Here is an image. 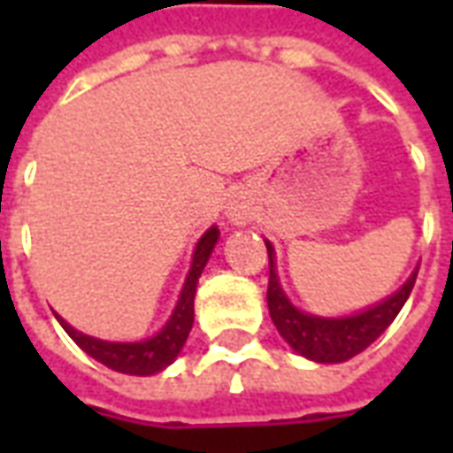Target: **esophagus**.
Here are the masks:
<instances>
[{"instance_id": "obj_1", "label": "esophagus", "mask_w": 453, "mask_h": 453, "mask_svg": "<svg viewBox=\"0 0 453 453\" xmlns=\"http://www.w3.org/2000/svg\"><path fill=\"white\" fill-rule=\"evenodd\" d=\"M227 220L230 223H235V226H242V223H247V218H250V211H247V206L242 203V201H233L230 206H227Z\"/></svg>"}]
</instances>
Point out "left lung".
Instances as JSON below:
<instances>
[{"label":"left lung","instance_id":"1","mask_svg":"<svg viewBox=\"0 0 453 453\" xmlns=\"http://www.w3.org/2000/svg\"><path fill=\"white\" fill-rule=\"evenodd\" d=\"M265 242L269 252V288H266L269 315L279 334L288 342V347L296 354L318 364H342L366 349L371 342L379 340L383 330L395 320L400 308L405 305L418 279V269H415L408 276V281L400 286L395 294L383 298L380 303L364 308L359 313L342 315V318H323V315L298 311L288 301L276 274L274 247L269 240Z\"/></svg>","mask_w":453,"mask_h":453}]
</instances>
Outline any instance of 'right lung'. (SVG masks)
I'll return each instance as SVG.
<instances>
[{
    "instance_id": "1",
    "label": "right lung",
    "mask_w": 453,
    "mask_h": 453,
    "mask_svg": "<svg viewBox=\"0 0 453 453\" xmlns=\"http://www.w3.org/2000/svg\"><path fill=\"white\" fill-rule=\"evenodd\" d=\"M218 237H220V230L216 226L208 227L206 233L201 235V240L196 242V250H194V257H191V269H188L187 279H184V286H181V294H179L174 311L169 315L165 327L157 334L148 337V340H99V337H92V334H84L80 330H74L73 325L63 320L60 315H55L58 323L63 325L65 333L77 342L80 349H84L92 359H96L104 366H109V369L119 371V373L152 376V373L165 371L172 361L177 359L179 351L184 347V342H187L188 333H191V325H194V296H196L198 276L203 272L208 257H211L213 247H216Z\"/></svg>"
}]
</instances>
